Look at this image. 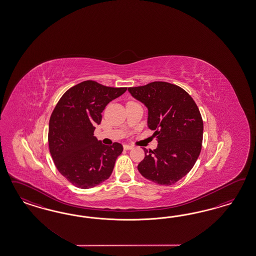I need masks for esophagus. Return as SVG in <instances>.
Segmentation results:
<instances>
[{
    "label": "esophagus",
    "mask_w": 256,
    "mask_h": 256,
    "mask_svg": "<svg viewBox=\"0 0 256 256\" xmlns=\"http://www.w3.org/2000/svg\"><path fill=\"white\" fill-rule=\"evenodd\" d=\"M132 148H133L132 146H130V144H124V150H130Z\"/></svg>",
    "instance_id": "obj_1"
}]
</instances>
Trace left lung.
Here are the masks:
<instances>
[{
	"label": "left lung",
	"mask_w": 256,
	"mask_h": 256,
	"mask_svg": "<svg viewBox=\"0 0 256 256\" xmlns=\"http://www.w3.org/2000/svg\"><path fill=\"white\" fill-rule=\"evenodd\" d=\"M132 96L148 110V128L158 148L144 149L138 170L158 185L170 186L192 169L200 155L204 124L200 110L184 89L165 82L130 87Z\"/></svg>",
	"instance_id": "8db88e82"
}]
</instances>
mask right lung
I'll return each mask as SVG.
<instances>
[{"label":"right lung","mask_w":256,"mask_h":256,"mask_svg":"<svg viewBox=\"0 0 256 256\" xmlns=\"http://www.w3.org/2000/svg\"><path fill=\"white\" fill-rule=\"evenodd\" d=\"M126 91L86 80L68 89L55 106L48 123L50 152L57 170L74 186L90 188L110 176L123 146L103 144L94 132L108 103Z\"/></svg>","instance_id":"right-lung-1"}]
</instances>
